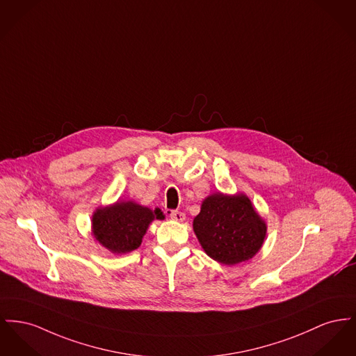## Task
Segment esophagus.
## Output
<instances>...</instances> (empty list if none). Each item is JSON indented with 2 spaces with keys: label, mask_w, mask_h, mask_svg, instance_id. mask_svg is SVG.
Here are the masks:
<instances>
[{
  "label": "esophagus",
  "mask_w": 356,
  "mask_h": 356,
  "mask_svg": "<svg viewBox=\"0 0 356 356\" xmlns=\"http://www.w3.org/2000/svg\"><path fill=\"white\" fill-rule=\"evenodd\" d=\"M169 216H170V219H173L176 222H183L186 219V215L183 212H180V211H170Z\"/></svg>",
  "instance_id": "obj_1"
}]
</instances>
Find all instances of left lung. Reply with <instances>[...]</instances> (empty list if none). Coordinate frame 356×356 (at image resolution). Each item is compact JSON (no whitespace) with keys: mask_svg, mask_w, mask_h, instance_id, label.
I'll return each mask as SVG.
<instances>
[{"mask_svg":"<svg viewBox=\"0 0 356 356\" xmlns=\"http://www.w3.org/2000/svg\"><path fill=\"white\" fill-rule=\"evenodd\" d=\"M193 231L207 255L223 265L252 258L262 248L266 223L243 193L209 195L193 219Z\"/></svg>","mask_w":356,"mask_h":356,"instance_id":"1","label":"left lung"}]
</instances>
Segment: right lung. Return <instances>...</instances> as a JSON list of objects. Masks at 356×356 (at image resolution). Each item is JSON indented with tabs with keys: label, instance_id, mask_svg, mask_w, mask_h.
Segmentation results:
<instances>
[{
	"label": "right lung",
	"instance_id": "add662e5",
	"mask_svg": "<svg viewBox=\"0 0 356 356\" xmlns=\"http://www.w3.org/2000/svg\"><path fill=\"white\" fill-rule=\"evenodd\" d=\"M154 219H164L161 209L153 211L134 202H117L94 212L92 235L107 250L124 254L140 248Z\"/></svg>",
	"mask_w": 356,
	"mask_h": 356
}]
</instances>
